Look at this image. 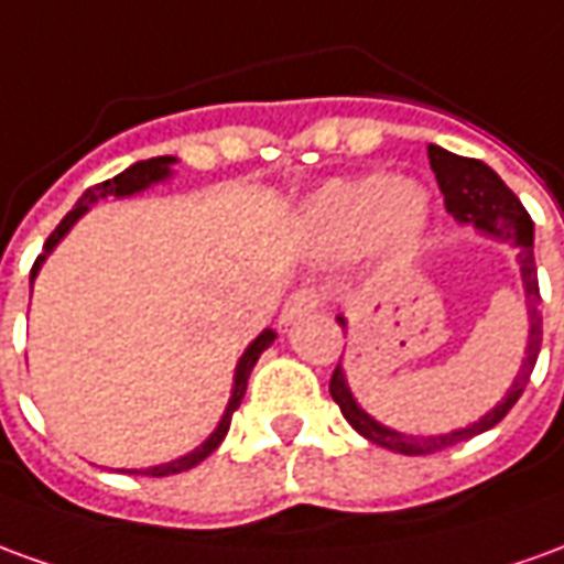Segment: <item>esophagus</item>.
<instances>
[{"mask_svg":"<svg viewBox=\"0 0 564 564\" xmlns=\"http://www.w3.org/2000/svg\"><path fill=\"white\" fill-rule=\"evenodd\" d=\"M323 305V293L317 286H302V290H295L290 299H286V305H283V314L281 321L283 323H293L299 317H305L308 311L321 308Z\"/></svg>","mask_w":564,"mask_h":564,"instance_id":"esophagus-1","label":"esophagus"}]
</instances>
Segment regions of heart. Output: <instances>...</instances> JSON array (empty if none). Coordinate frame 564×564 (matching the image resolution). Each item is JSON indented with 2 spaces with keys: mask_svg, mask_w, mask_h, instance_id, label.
Listing matches in <instances>:
<instances>
[{
  "mask_svg": "<svg viewBox=\"0 0 564 564\" xmlns=\"http://www.w3.org/2000/svg\"><path fill=\"white\" fill-rule=\"evenodd\" d=\"M308 214L314 231L336 250H364L376 241L405 250L424 231L427 198L393 176L369 173L323 186Z\"/></svg>",
  "mask_w": 564,
  "mask_h": 564,
  "instance_id": "heart-1",
  "label": "heart"
}]
</instances>
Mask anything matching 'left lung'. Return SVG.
<instances>
[{"instance_id": "left-lung-1", "label": "left lung", "mask_w": 564, "mask_h": 564, "mask_svg": "<svg viewBox=\"0 0 564 564\" xmlns=\"http://www.w3.org/2000/svg\"><path fill=\"white\" fill-rule=\"evenodd\" d=\"M427 159H431V167L436 173L440 192L446 198L448 214L455 216L458 223L482 228L488 235H495L501 241H513L519 247V265H522V281H525L531 311L529 348H525L529 357H525L519 376L510 384L507 397L488 412L486 419H479L470 427H464V431L446 433V436H405V433H397L391 427L372 421L360 405L354 403L348 384H345V376H341V366H336V372L329 378V393H333V400L341 409V415L369 443H376L381 448H391V452H400V455H433V452H443V448L464 443V440H470L476 433L488 431L498 421L507 419V412L513 409L516 400L522 397L525 384H529L531 369L538 364V354H541L543 341V323L541 311H538L541 308V286H538V265H534V223H531L529 210L522 207V200L516 198L510 188L503 186L501 176L491 171L488 164H482V161L460 159V155H452V152L440 149V145H427ZM341 323L345 321L338 317V326Z\"/></svg>"}]
</instances>
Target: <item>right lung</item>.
I'll use <instances>...</instances> for the list:
<instances>
[{
	"label": "right lung",
	"mask_w": 564,
	"mask_h": 564,
	"mask_svg": "<svg viewBox=\"0 0 564 564\" xmlns=\"http://www.w3.org/2000/svg\"><path fill=\"white\" fill-rule=\"evenodd\" d=\"M171 164L173 159L171 155H159V159H149V161H137L133 167H128L124 173H118V176H112V180H106V183H97L94 188H88L82 198H78V204L69 210V214L63 216L61 226L54 228L48 235V241H45V253L35 259L33 271H30V281L35 278V271H39V265H42V259L54 250V243L61 241L63 235L73 228V223H76L78 216L88 210L94 200L100 198H109V195H116V198H124V195H133V192H140V188L152 186V183H159V180H164L167 173H171ZM271 341H274V333L271 329H265L262 336L256 338L250 348L243 350L241 364H238V369H235V391H231V400H228V409L226 415H223V421H219V427H216L214 433H210V440L204 443V446H198L195 452H188V455H183V458L171 460V464H161V467H149V470H131V474H143V476H171V474H183V470H192L195 464H200V460L207 458L210 452H214L223 440H226L228 433V424H231V415H235V409L241 405L243 400V391H247V378H250V372H253L256 360H259V354L269 348Z\"/></svg>",
	"instance_id": "1"
}]
</instances>
